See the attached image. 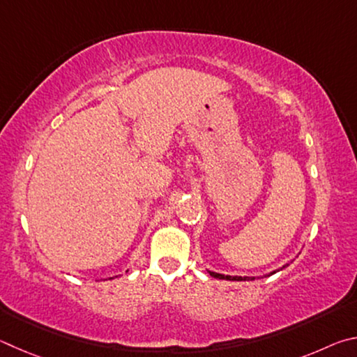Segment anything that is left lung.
Listing matches in <instances>:
<instances>
[{
  "mask_svg": "<svg viewBox=\"0 0 357 357\" xmlns=\"http://www.w3.org/2000/svg\"><path fill=\"white\" fill-rule=\"evenodd\" d=\"M296 257H298V255H296ZM291 261H293V260H290L289 264L282 265V266H280V268H278V270H274V271H271V273H268V274H265V276H261V278L271 276V274H274V273H278V271H282L284 268H287V266H289V265L291 264ZM208 274H210V276L216 278V279H224V280H255V279H261L260 276H229V274H221V273L210 271V270H208Z\"/></svg>",
  "mask_w": 357,
  "mask_h": 357,
  "instance_id": "obj_1",
  "label": "left lung"
}]
</instances>
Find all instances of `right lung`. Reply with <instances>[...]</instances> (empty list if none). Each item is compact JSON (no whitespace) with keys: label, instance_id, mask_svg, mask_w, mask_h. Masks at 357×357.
I'll use <instances>...</instances> for the list:
<instances>
[{"label":"right lung","instance_id":"right-lung-1","mask_svg":"<svg viewBox=\"0 0 357 357\" xmlns=\"http://www.w3.org/2000/svg\"><path fill=\"white\" fill-rule=\"evenodd\" d=\"M114 278H117V276H114ZM114 278H109V279H114Z\"/></svg>","mask_w":357,"mask_h":357}]
</instances>
